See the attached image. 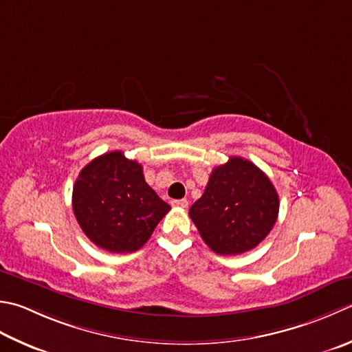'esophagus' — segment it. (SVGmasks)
<instances>
[{"mask_svg":"<svg viewBox=\"0 0 352 352\" xmlns=\"http://www.w3.org/2000/svg\"><path fill=\"white\" fill-rule=\"evenodd\" d=\"M172 206H174V208H182V209H184V208H188V199H174V201H172Z\"/></svg>","mask_w":352,"mask_h":352,"instance_id":"obj_1","label":"esophagus"}]
</instances>
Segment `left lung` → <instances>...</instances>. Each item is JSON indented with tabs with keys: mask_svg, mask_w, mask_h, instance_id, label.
Wrapping results in <instances>:
<instances>
[{
	"mask_svg": "<svg viewBox=\"0 0 352 352\" xmlns=\"http://www.w3.org/2000/svg\"><path fill=\"white\" fill-rule=\"evenodd\" d=\"M279 197L263 170L241 157L212 170L201 198L189 217L203 241L218 254L254 249L278 219Z\"/></svg>",
	"mask_w": 352,
	"mask_h": 352,
	"instance_id": "left-lung-1",
	"label": "left lung"
}]
</instances>
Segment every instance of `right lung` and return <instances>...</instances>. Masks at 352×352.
Masks as SVG:
<instances>
[{"mask_svg":"<svg viewBox=\"0 0 352 352\" xmlns=\"http://www.w3.org/2000/svg\"><path fill=\"white\" fill-rule=\"evenodd\" d=\"M170 210L144 182L143 168L122 151L94 158L73 186V212L89 241L111 253H131Z\"/></svg>","mask_w":352,"mask_h":352,"instance_id":"1","label":"right lung"}]
</instances>
